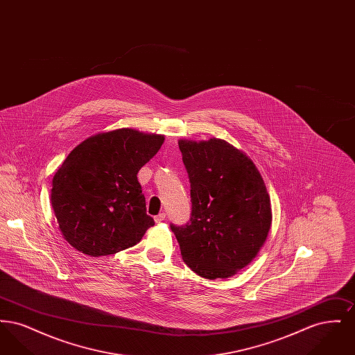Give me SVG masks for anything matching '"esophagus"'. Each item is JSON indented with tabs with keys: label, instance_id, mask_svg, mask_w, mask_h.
Returning a JSON list of instances; mask_svg holds the SVG:
<instances>
[{
	"label": "esophagus",
	"instance_id": "obj_1",
	"mask_svg": "<svg viewBox=\"0 0 355 355\" xmlns=\"http://www.w3.org/2000/svg\"><path fill=\"white\" fill-rule=\"evenodd\" d=\"M165 218H166V214H165V213H159L158 216H155V217H154V220H155L157 223H161V222L165 220Z\"/></svg>",
	"mask_w": 355,
	"mask_h": 355
}]
</instances>
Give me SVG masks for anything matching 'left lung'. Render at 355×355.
<instances>
[{"instance_id":"8db88e82","label":"left lung","mask_w":355,"mask_h":355,"mask_svg":"<svg viewBox=\"0 0 355 355\" xmlns=\"http://www.w3.org/2000/svg\"><path fill=\"white\" fill-rule=\"evenodd\" d=\"M190 181L191 217L170 225L186 265L207 279L248 266L271 226L270 197L253 161L220 138L180 139Z\"/></svg>"}]
</instances>
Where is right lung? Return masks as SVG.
<instances>
[{"label":"right lung","mask_w":355,"mask_h":355,"mask_svg":"<svg viewBox=\"0 0 355 355\" xmlns=\"http://www.w3.org/2000/svg\"><path fill=\"white\" fill-rule=\"evenodd\" d=\"M165 137L122 128L86 138L69 153L51 182V201L64 238L100 257L137 245L154 220L137 180Z\"/></svg>","instance_id":"add662e5"}]
</instances>
